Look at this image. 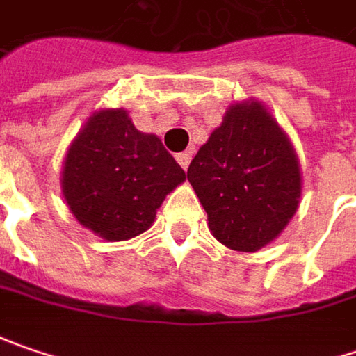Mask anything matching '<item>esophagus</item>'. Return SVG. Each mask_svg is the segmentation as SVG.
Returning <instances> with one entry per match:
<instances>
[{
	"mask_svg": "<svg viewBox=\"0 0 356 356\" xmlns=\"http://www.w3.org/2000/svg\"><path fill=\"white\" fill-rule=\"evenodd\" d=\"M176 160H178V164L182 166L184 170H188V166H190V160H192V152H182V154H178L176 156Z\"/></svg>",
	"mask_w": 356,
	"mask_h": 356,
	"instance_id": "1",
	"label": "esophagus"
}]
</instances>
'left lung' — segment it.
<instances>
[{
  "instance_id": "obj_1",
  "label": "left lung",
  "mask_w": 356,
  "mask_h": 356,
  "mask_svg": "<svg viewBox=\"0 0 356 356\" xmlns=\"http://www.w3.org/2000/svg\"><path fill=\"white\" fill-rule=\"evenodd\" d=\"M212 236L230 250L257 252L280 236L302 194L291 138L258 99L228 106L222 124L188 166Z\"/></svg>"
}]
</instances>
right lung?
Wrapping results in <instances>:
<instances>
[{"label": "right lung", "mask_w": 356, "mask_h": 356, "mask_svg": "<svg viewBox=\"0 0 356 356\" xmlns=\"http://www.w3.org/2000/svg\"><path fill=\"white\" fill-rule=\"evenodd\" d=\"M186 180L162 140L140 132L124 108L88 118L67 146L60 182L76 220L108 242L140 236Z\"/></svg>", "instance_id": "add662e5"}]
</instances>
